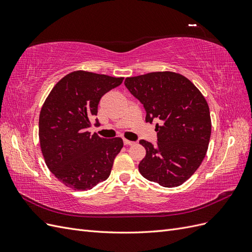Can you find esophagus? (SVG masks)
Returning a JSON list of instances; mask_svg holds the SVG:
<instances>
[{
	"instance_id": "34e87169",
	"label": "esophagus",
	"mask_w": 252,
	"mask_h": 252,
	"mask_svg": "<svg viewBox=\"0 0 252 252\" xmlns=\"http://www.w3.org/2000/svg\"><path fill=\"white\" fill-rule=\"evenodd\" d=\"M123 143H124V145H126V146H128V145H132V144H134V142H132V141H129V140H126V139H124V140H123Z\"/></svg>"
}]
</instances>
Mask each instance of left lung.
<instances>
[{"mask_svg":"<svg viewBox=\"0 0 252 252\" xmlns=\"http://www.w3.org/2000/svg\"><path fill=\"white\" fill-rule=\"evenodd\" d=\"M124 84L144 105L147 123L158 120L156 146L140 141L146 149L140 173L163 187L182 185L199 168L208 149L211 119L205 97L192 82L171 71L126 78Z\"/></svg>","mask_w":252,"mask_h":252,"instance_id":"left-lung-1","label":"left lung"}]
</instances>
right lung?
Masks as SVG:
<instances>
[{
	"mask_svg": "<svg viewBox=\"0 0 252 252\" xmlns=\"http://www.w3.org/2000/svg\"><path fill=\"white\" fill-rule=\"evenodd\" d=\"M123 80L73 71L61 79L45 100L39 118L41 150L49 170L65 186L89 190L108 179L123 140L103 139L87 129L101 97Z\"/></svg>",
	"mask_w": 252,
	"mask_h": 252,
	"instance_id": "right-lung-1",
	"label": "right lung"
}]
</instances>
